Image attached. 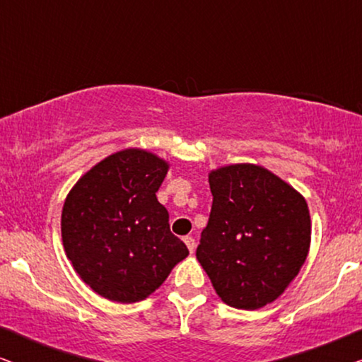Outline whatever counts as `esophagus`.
Instances as JSON below:
<instances>
[{
    "instance_id": "obj_1",
    "label": "esophagus",
    "mask_w": 362,
    "mask_h": 362,
    "mask_svg": "<svg viewBox=\"0 0 362 362\" xmlns=\"http://www.w3.org/2000/svg\"><path fill=\"white\" fill-rule=\"evenodd\" d=\"M182 240H185V244L187 245V249H189V252L192 254V252H194V249H196V240H194V237L186 235Z\"/></svg>"
}]
</instances>
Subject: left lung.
<instances>
[{
	"instance_id": "1",
	"label": "left lung",
	"mask_w": 362,
	"mask_h": 362,
	"mask_svg": "<svg viewBox=\"0 0 362 362\" xmlns=\"http://www.w3.org/2000/svg\"><path fill=\"white\" fill-rule=\"evenodd\" d=\"M212 207L196 257L222 301L257 310L279 298L308 255L311 221L300 192L262 166L209 175Z\"/></svg>"
}]
</instances>
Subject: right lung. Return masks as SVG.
I'll list each match as a JSON object with an SVG mask.
<instances>
[{
  "label": "right lung",
  "instance_id": "right-lung-1",
  "mask_svg": "<svg viewBox=\"0 0 362 362\" xmlns=\"http://www.w3.org/2000/svg\"><path fill=\"white\" fill-rule=\"evenodd\" d=\"M166 173V161L132 148L102 160L69 192L61 219L64 249L103 298L145 300L189 254L156 199Z\"/></svg>",
  "mask_w": 362,
  "mask_h": 362
}]
</instances>
